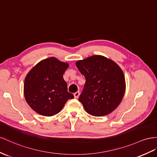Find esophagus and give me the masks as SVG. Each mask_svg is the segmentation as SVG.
Here are the masks:
<instances>
[{
  "instance_id": "1",
  "label": "esophagus",
  "mask_w": 157,
  "mask_h": 157,
  "mask_svg": "<svg viewBox=\"0 0 157 157\" xmlns=\"http://www.w3.org/2000/svg\"><path fill=\"white\" fill-rule=\"evenodd\" d=\"M74 98H78V97L79 96V91L75 92V93H74Z\"/></svg>"
}]
</instances>
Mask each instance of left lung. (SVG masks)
<instances>
[{
  "label": "left lung",
  "mask_w": 157,
  "mask_h": 157,
  "mask_svg": "<svg viewBox=\"0 0 157 157\" xmlns=\"http://www.w3.org/2000/svg\"><path fill=\"white\" fill-rule=\"evenodd\" d=\"M85 76L86 83L79 101L89 114L101 117L118 107L125 91V79L121 67L113 60L95 55L75 63Z\"/></svg>",
  "instance_id": "left-lung-1"
}]
</instances>
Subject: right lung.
<instances>
[{
  "label": "right lung",
  "mask_w": 157,
  "mask_h": 157,
  "mask_svg": "<svg viewBox=\"0 0 157 157\" xmlns=\"http://www.w3.org/2000/svg\"><path fill=\"white\" fill-rule=\"evenodd\" d=\"M69 64L51 57L38 63L27 74L24 94L37 113L50 117L58 113L74 95L67 91L63 75Z\"/></svg>",
  "instance_id": "add662e5"
}]
</instances>
